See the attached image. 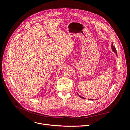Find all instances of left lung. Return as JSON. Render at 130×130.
<instances>
[{
  "label": "left lung",
  "instance_id": "left-lung-1",
  "mask_svg": "<svg viewBox=\"0 0 130 130\" xmlns=\"http://www.w3.org/2000/svg\"><path fill=\"white\" fill-rule=\"evenodd\" d=\"M111 48H112V51L113 52L115 53V54H116V55L117 56V50H116V48H115V46L113 45V42H112V45H111ZM77 94H78V96L79 97H80V98H83V99H85V98H84V97H82V96H80L79 94H78V93H77ZM89 100H93V99H89Z\"/></svg>",
  "mask_w": 130,
  "mask_h": 130
}]
</instances>
